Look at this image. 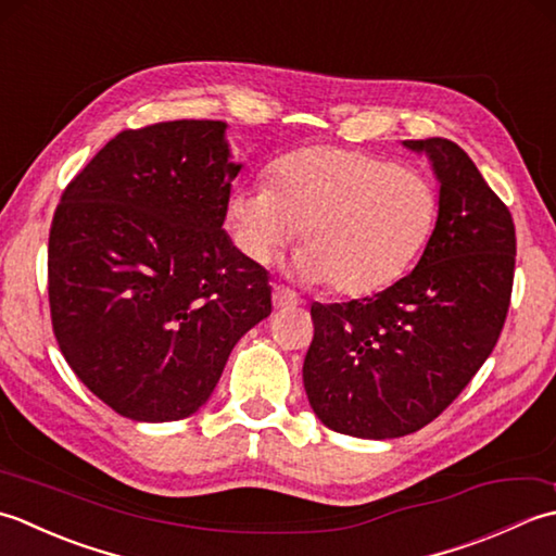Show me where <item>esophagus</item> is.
<instances>
[{
  "label": "esophagus",
  "mask_w": 556,
  "mask_h": 556,
  "mask_svg": "<svg viewBox=\"0 0 556 556\" xmlns=\"http://www.w3.org/2000/svg\"><path fill=\"white\" fill-rule=\"evenodd\" d=\"M298 304H300V298L292 290L282 288V286H274V307L276 309H290V307H298Z\"/></svg>",
  "instance_id": "obj_1"
}]
</instances>
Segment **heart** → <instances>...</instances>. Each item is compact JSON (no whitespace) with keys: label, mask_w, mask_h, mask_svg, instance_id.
Masks as SVG:
<instances>
[{"label":"heart","mask_w":556,"mask_h":556,"mask_svg":"<svg viewBox=\"0 0 556 556\" xmlns=\"http://www.w3.org/2000/svg\"><path fill=\"white\" fill-rule=\"evenodd\" d=\"M228 223L237 249L256 264L302 230L294 274L365 298L389 288L420 256L437 223V194L415 169L365 151L312 146L280 157L270 187L232 191Z\"/></svg>","instance_id":"b5f03b06"}]
</instances>
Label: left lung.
Listing matches in <instances>:
<instances>
[{"label":"left lung","mask_w":556,"mask_h":556,"mask_svg":"<svg viewBox=\"0 0 556 556\" xmlns=\"http://www.w3.org/2000/svg\"><path fill=\"white\" fill-rule=\"evenodd\" d=\"M439 179L432 237L417 266L374 298L312 304L302 379L314 415L359 439L413 434L458 399L506 321L514 218L448 139L403 141Z\"/></svg>","instance_id":"obj_1"}]
</instances>
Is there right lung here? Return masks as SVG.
I'll return each instance as SVG.
<instances>
[{
	"mask_svg": "<svg viewBox=\"0 0 556 556\" xmlns=\"http://www.w3.org/2000/svg\"><path fill=\"white\" fill-rule=\"evenodd\" d=\"M225 122L127 129L64 189L48 247L56 343L88 391L136 422L211 399L235 343L270 314L266 268L223 230Z\"/></svg>",
	"mask_w": 556,
	"mask_h": 556,
	"instance_id": "obj_1",
	"label": "right lung"
}]
</instances>
